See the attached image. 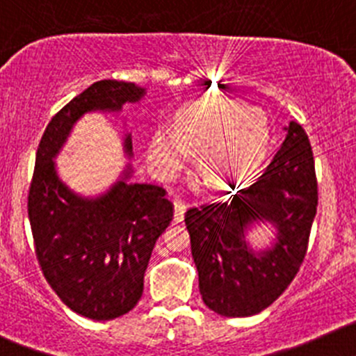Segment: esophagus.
<instances>
[{
    "mask_svg": "<svg viewBox=\"0 0 356 356\" xmlns=\"http://www.w3.org/2000/svg\"><path fill=\"white\" fill-rule=\"evenodd\" d=\"M174 220L175 222H182L184 220V213H186V204L182 200H175L174 202Z\"/></svg>",
    "mask_w": 356,
    "mask_h": 356,
    "instance_id": "1",
    "label": "esophagus"
}]
</instances>
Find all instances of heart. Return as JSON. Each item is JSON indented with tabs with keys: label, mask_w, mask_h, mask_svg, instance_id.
<instances>
[{
	"label": "heart",
	"mask_w": 356,
	"mask_h": 356,
	"mask_svg": "<svg viewBox=\"0 0 356 356\" xmlns=\"http://www.w3.org/2000/svg\"><path fill=\"white\" fill-rule=\"evenodd\" d=\"M175 130L156 131L150 161L161 174H170L188 158V149L202 150L198 174L211 186H230L248 177L261 163L270 136L261 110L230 99L191 104L179 113Z\"/></svg>",
	"instance_id": "heart-1"
}]
</instances>
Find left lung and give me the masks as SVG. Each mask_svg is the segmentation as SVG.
Returning <instances> with one entry per match:
<instances>
[{
    "label": "left lung",
    "mask_w": 356,
    "mask_h": 356,
    "mask_svg": "<svg viewBox=\"0 0 356 356\" xmlns=\"http://www.w3.org/2000/svg\"><path fill=\"white\" fill-rule=\"evenodd\" d=\"M286 131L257 182L229 200L186 211L202 300L225 318H248L270 307L305 259L318 211V181L303 127L291 122ZM255 225L274 227L271 247L249 246L245 234Z\"/></svg>",
    "instance_id": "1"
}]
</instances>
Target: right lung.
Masks as SVG:
<instances>
[{
    "label": "right lung",
    "mask_w": 356,
    "mask_h": 356,
    "mask_svg": "<svg viewBox=\"0 0 356 356\" xmlns=\"http://www.w3.org/2000/svg\"><path fill=\"white\" fill-rule=\"evenodd\" d=\"M145 94L134 83H94L51 118L35 158L28 216L38 264L60 300L95 321L124 316L138 303L150 254L170 225L174 206L161 186L131 181V165L110 190L83 197L60 179L54 158L83 115L120 113ZM124 152L133 158L131 133Z\"/></svg>",
    "instance_id": "right-lung-1"
}]
</instances>
